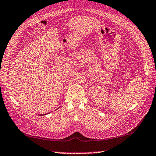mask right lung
I'll use <instances>...</instances> for the list:
<instances>
[{
  "label": "right lung",
  "instance_id": "1",
  "mask_svg": "<svg viewBox=\"0 0 156 156\" xmlns=\"http://www.w3.org/2000/svg\"><path fill=\"white\" fill-rule=\"evenodd\" d=\"M43 115H45V114H43Z\"/></svg>",
  "mask_w": 156,
  "mask_h": 156
}]
</instances>
